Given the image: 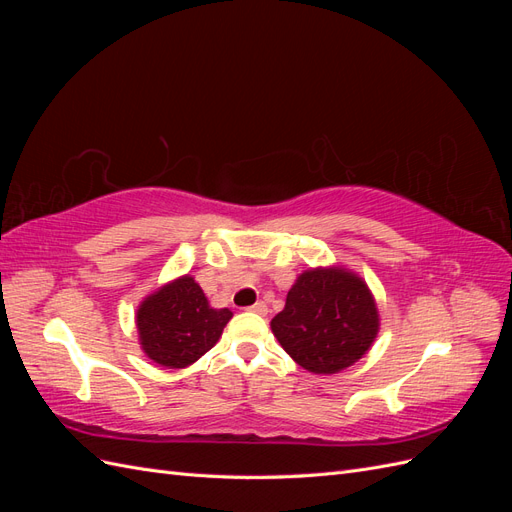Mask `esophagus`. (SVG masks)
<instances>
[{
	"label": "esophagus",
	"instance_id": "obj_1",
	"mask_svg": "<svg viewBox=\"0 0 512 512\" xmlns=\"http://www.w3.org/2000/svg\"><path fill=\"white\" fill-rule=\"evenodd\" d=\"M247 309H250V312H254V314H260V316H265V314L269 312V307H267V303H262V301L254 303L252 307H247Z\"/></svg>",
	"mask_w": 512,
	"mask_h": 512
}]
</instances>
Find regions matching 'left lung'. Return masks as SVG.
Returning a JSON list of instances; mask_svg holds the SVG:
<instances>
[{"instance_id":"8db88e82","label":"left lung","mask_w":512,"mask_h":512,"mask_svg":"<svg viewBox=\"0 0 512 512\" xmlns=\"http://www.w3.org/2000/svg\"><path fill=\"white\" fill-rule=\"evenodd\" d=\"M380 329L376 299L344 267L303 271L271 320L282 348L312 374H337L371 348Z\"/></svg>"}]
</instances>
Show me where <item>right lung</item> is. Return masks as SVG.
I'll return each mask as SVG.
<instances>
[{
    "label": "right lung",
    "instance_id": "add662e5",
    "mask_svg": "<svg viewBox=\"0 0 512 512\" xmlns=\"http://www.w3.org/2000/svg\"><path fill=\"white\" fill-rule=\"evenodd\" d=\"M230 318L228 307L209 305L194 277L181 275L138 305V342L153 363L183 369L218 344Z\"/></svg>",
    "mask_w": 512,
    "mask_h": 512
}]
</instances>
